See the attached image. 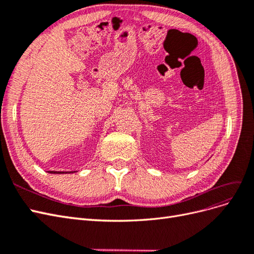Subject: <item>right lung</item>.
Returning <instances> with one entry per match:
<instances>
[{"mask_svg":"<svg viewBox=\"0 0 254 254\" xmlns=\"http://www.w3.org/2000/svg\"><path fill=\"white\" fill-rule=\"evenodd\" d=\"M49 173H51V174H64V172H53V171H50ZM66 173H74V172H66Z\"/></svg>","mask_w":254,"mask_h":254,"instance_id":"right-lung-1","label":"right lung"}]
</instances>
